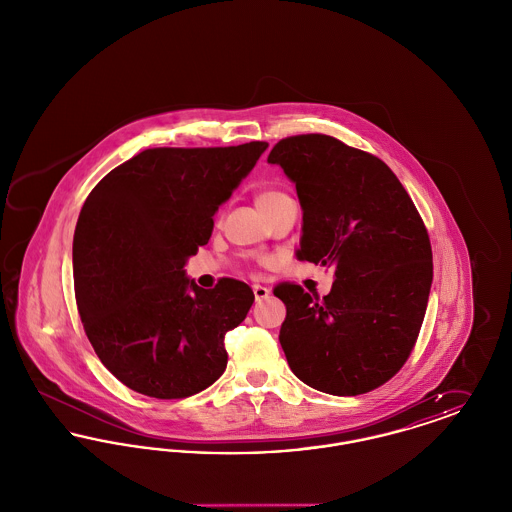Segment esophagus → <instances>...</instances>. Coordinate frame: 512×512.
<instances>
[{
	"mask_svg": "<svg viewBox=\"0 0 512 512\" xmlns=\"http://www.w3.org/2000/svg\"><path fill=\"white\" fill-rule=\"evenodd\" d=\"M253 293H255V299H257V301H263V299L270 297V290H268L267 286H261V284H255V286H253Z\"/></svg>",
	"mask_w": 512,
	"mask_h": 512,
	"instance_id": "34e87169",
	"label": "esophagus"
}]
</instances>
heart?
<instances>
[{"mask_svg":"<svg viewBox=\"0 0 512 512\" xmlns=\"http://www.w3.org/2000/svg\"><path fill=\"white\" fill-rule=\"evenodd\" d=\"M280 197H284V194H280V192H263V194L257 195L255 203H257V207H261V205L272 203V201H276V199H280Z\"/></svg>","mask_w":512,"mask_h":512,"instance_id":"1","label":"heart"}]
</instances>
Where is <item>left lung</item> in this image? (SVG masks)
Here are the masks:
<instances>
[{
  "label": "left lung",
  "instance_id": "obj_1",
  "mask_svg": "<svg viewBox=\"0 0 512 512\" xmlns=\"http://www.w3.org/2000/svg\"><path fill=\"white\" fill-rule=\"evenodd\" d=\"M292 180L303 211L295 257L334 268L322 299L297 284L280 345L293 374L330 395L386 384L418 338L434 267L426 226L397 176L378 157L324 134L280 140L268 155Z\"/></svg>",
  "mask_w": 512,
  "mask_h": 512
}]
</instances>
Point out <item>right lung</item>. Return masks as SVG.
<instances>
[{
	"label": "right lung",
	"instance_id": "1",
	"mask_svg": "<svg viewBox=\"0 0 512 512\" xmlns=\"http://www.w3.org/2000/svg\"><path fill=\"white\" fill-rule=\"evenodd\" d=\"M267 147L146 149L84 201L73 242L76 305L99 361L130 390L180 399L224 372V334L244 322L255 295L234 278L203 290L184 267Z\"/></svg>",
	"mask_w": 512,
	"mask_h": 512
}]
</instances>
